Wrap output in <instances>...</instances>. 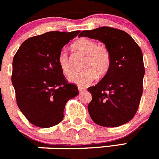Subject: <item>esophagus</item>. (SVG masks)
Masks as SVG:
<instances>
[{
    "label": "esophagus",
    "mask_w": 159,
    "mask_h": 159,
    "mask_svg": "<svg viewBox=\"0 0 159 159\" xmlns=\"http://www.w3.org/2000/svg\"><path fill=\"white\" fill-rule=\"evenodd\" d=\"M78 89H79V92H80V93L83 92V91L85 90L84 88H83V87H80V86H79V87H78Z\"/></svg>",
    "instance_id": "esophagus-1"
}]
</instances>
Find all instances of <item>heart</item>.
Masks as SVG:
<instances>
[{
  "label": "heart",
  "instance_id": "obj_1",
  "mask_svg": "<svg viewBox=\"0 0 159 159\" xmlns=\"http://www.w3.org/2000/svg\"><path fill=\"white\" fill-rule=\"evenodd\" d=\"M73 48L86 55L83 68L84 70L76 72L69 77V81L80 87L90 85L99 76H103L111 66V56L105 47L99 45L97 42L87 38H82L73 44ZM57 63L61 71L68 76L71 72L68 53L62 49L59 52Z\"/></svg>",
  "mask_w": 159,
  "mask_h": 159
}]
</instances>
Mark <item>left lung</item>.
I'll return each mask as SVG.
<instances>
[{
	"label": "left lung",
	"mask_w": 159,
	"mask_h": 159,
	"mask_svg": "<svg viewBox=\"0 0 159 159\" xmlns=\"http://www.w3.org/2000/svg\"><path fill=\"white\" fill-rule=\"evenodd\" d=\"M79 36L99 40L111 56L104 77L88 88L93 96L88 104L90 117L107 128L125 125L136 114L142 95L144 66L141 48L128 33L110 27L83 31Z\"/></svg>",
	"instance_id": "8db88e82"
}]
</instances>
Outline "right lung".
<instances>
[{"instance_id": "add662e5", "label": "right lung", "mask_w": 159, "mask_h": 159, "mask_svg": "<svg viewBox=\"0 0 159 159\" xmlns=\"http://www.w3.org/2000/svg\"><path fill=\"white\" fill-rule=\"evenodd\" d=\"M80 31H49L25 41L12 62L11 82L20 111L32 125L50 128L60 123L67 101L78 95L57 63L59 52Z\"/></svg>"}]
</instances>
